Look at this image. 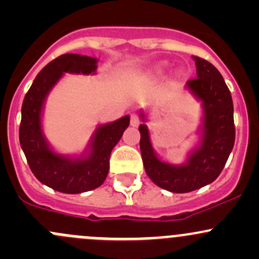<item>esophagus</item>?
<instances>
[{
  "label": "esophagus",
  "mask_w": 259,
  "mask_h": 259,
  "mask_svg": "<svg viewBox=\"0 0 259 259\" xmlns=\"http://www.w3.org/2000/svg\"><path fill=\"white\" fill-rule=\"evenodd\" d=\"M130 124H132L133 126H138V125L140 124V119L139 116H138V114H130Z\"/></svg>",
  "instance_id": "esophagus-1"
}]
</instances>
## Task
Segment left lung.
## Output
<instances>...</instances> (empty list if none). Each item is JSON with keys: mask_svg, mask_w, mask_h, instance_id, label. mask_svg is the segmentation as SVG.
Returning a JSON list of instances; mask_svg holds the SVG:
<instances>
[{"mask_svg": "<svg viewBox=\"0 0 259 259\" xmlns=\"http://www.w3.org/2000/svg\"><path fill=\"white\" fill-rule=\"evenodd\" d=\"M197 77L188 88L203 101L202 144L184 165H171L156 158L151 149L148 127L139 126L140 151L148 177L158 187L173 193H188L218 178L231 154L236 139L233 101L221 72L207 60L194 56ZM144 120V115H142Z\"/></svg>", "mask_w": 259, "mask_h": 259, "instance_id": "left-lung-1", "label": "left lung"}]
</instances>
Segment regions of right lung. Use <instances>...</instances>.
Instances as JSON below:
<instances>
[{"label": "right lung", "instance_id": "right-lung-1", "mask_svg": "<svg viewBox=\"0 0 259 259\" xmlns=\"http://www.w3.org/2000/svg\"><path fill=\"white\" fill-rule=\"evenodd\" d=\"M96 70V59L66 54L49 62L33 80L22 103L20 144L33 176L42 184L67 194L89 192L100 187L109 173L111 150L124 130L129 126L127 115L110 124L98 127L86 159L71 160L55 154L49 148L41 130V109L52 86L62 72L91 74Z\"/></svg>", "mask_w": 259, "mask_h": 259}]
</instances>
